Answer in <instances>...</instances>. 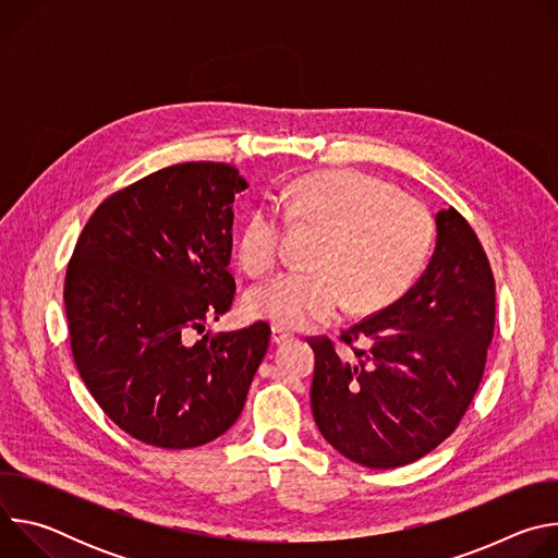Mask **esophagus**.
Returning a JSON list of instances; mask_svg holds the SVG:
<instances>
[{
  "instance_id": "esophagus-1",
  "label": "esophagus",
  "mask_w": 558,
  "mask_h": 558,
  "mask_svg": "<svg viewBox=\"0 0 558 558\" xmlns=\"http://www.w3.org/2000/svg\"><path fill=\"white\" fill-rule=\"evenodd\" d=\"M293 336L289 333V331H284V329H280V327H274L271 329V342L274 344H284V342H289Z\"/></svg>"
}]
</instances>
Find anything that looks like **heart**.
<instances>
[{
    "instance_id": "1",
    "label": "heart",
    "mask_w": 558,
    "mask_h": 558,
    "mask_svg": "<svg viewBox=\"0 0 558 558\" xmlns=\"http://www.w3.org/2000/svg\"><path fill=\"white\" fill-rule=\"evenodd\" d=\"M293 225L323 227L313 267L282 271L254 289L245 306L280 329L329 323L347 308L373 313L400 298L420 276L433 241L426 207L360 170L306 174L280 194ZM284 218L258 205L241 233L238 258L250 274L271 269L282 252Z\"/></svg>"
}]
</instances>
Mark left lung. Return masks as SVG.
Wrapping results in <instances>:
<instances>
[{
    "label": "left lung",
    "mask_w": 558,
    "mask_h": 558,
    "mask_svg": "<svg viewBox=\"0 0 558 558\" xmlns=\"http://www.w3.org/2000/svg\"><path fill=\"white\" fill-rule=\"evenodd\" d=\"M435 225V252L420 280L342 331L351 357H340L329 338L308 340L313 420L338 452L366 468H400L435 450L484 377L495 331L493 269L454 207L437 211Z\"/></svg>",
    "instance_id": "left-lung-1"
}]
</instances>
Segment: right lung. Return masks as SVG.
<instances>
[{
  "label": "right lung",
  "mask_w": 558,
  "mask_h": 558,
  "mask_svg": "<svg viewBox=\"0 0 558 558\" xmlns=\"http://www.w3.org/2000/svg\"><path fill=\"white\" fill-rule=\"evenodd\" d=\"M227 163L158 170L106 198L70 258L63 302L78 375L104 413L156 448H196L233 426L271 329L194 340L233 302Z\"/></svg>",
  "instance_id": "obj_1"
}]
</instances>
